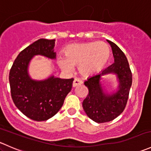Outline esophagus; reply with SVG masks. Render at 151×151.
I'll return each mask as SVG.
<instances>
[{"instance_id": "1", "label": "esophagus", "mask_w": 151, "mask_h": 151, "mask_svg": "<svg viewBox=\"0 0 151 151\" xmlns=\"http://www.w3.org/2000/svg\"><path fill=\"white\" fill-rule=\"evenodd\" d=\"M82 84H83V82H82L81 80H79V79H74V81H73V83H72V86L76 87V86H77V85H80Z\"/></svg>"}]
</instances>
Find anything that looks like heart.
Returning <instances> with one entry per match:
<instances>
[{"label":"heart","mask_w":151,"mask_h":151,"mask_svg":"<svg viewBox=\"0 0 151 151\" xmlns=\"http://www.w3.org/2000/svg\"><path fill=\"white\" fill-rule=\"evenodd\" d=\"M64 55L65 58L58 60L63 71L71 73L74 66H79V72L84 77H89L105 66L110 55V49L104 42L75 44L65 48Z\"/></svg>","instance_id":"obj_1"}]
</instances>
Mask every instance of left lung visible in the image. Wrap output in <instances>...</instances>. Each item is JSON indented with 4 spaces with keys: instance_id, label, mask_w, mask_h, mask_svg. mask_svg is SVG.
Masks as SVG:
<instances>
[{
    "instance_id": "left-lung-1",
    "label": "left lung",
    "mask_w": 151,
    "mask_h": 151,
    "mask_svg": "<svg viewBox=\"0 0 151 151\" xmlns=\"http://www.w3.org/2000/svg\"><path fill=\"white\" fill-rule=\"evenodd\" d=\"M112 47L115 62L101 73L93 75L85 82L88 94L83 102V107L88 117L96 123L109 122L116 118L124 110L132 83V74L123 52L115 43L107 40ZM115 73L119 80L118 92L107 95L101 85L103 75Z\"/></svg>"
}]
</instances>
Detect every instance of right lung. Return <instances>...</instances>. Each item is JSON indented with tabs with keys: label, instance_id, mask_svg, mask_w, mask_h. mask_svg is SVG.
<instances>
[{
	"label": "right lung",
	"instance_id": "right-lung-1",
	"mask_svg": "<svg viewBox=\"0 0 151 151\" xmlns=\"http://www.w3.org/2000/svg\"><path fill=\"white\" fill-rule=\"evenodd\" d=\"M55 39H41L19 52L9 72L11 95L15 106L28 118L36 121H47L63 106L71 91L74 79L49 77L42 81L31 80L28 66L32 58L41 55L55 58Z\"/></svg>",
	"mask_w": 151,
	"mask_h": 151
}]
</instances>
